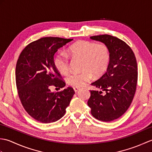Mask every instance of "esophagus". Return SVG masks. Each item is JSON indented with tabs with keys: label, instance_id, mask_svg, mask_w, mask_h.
<instances>
[{
	"label": "esophagus",
	"instance_id": "esophagus-1",
	"mask_svg": "<svg viewBox=\"0 0 152 152\" xmlns=\"http://www.w3.org/2000/svg\"><path fill=\"white\" fill-rule=\"evenodd\" d=\"M74 90L75 92H77V91H78V90H80V88H77V87H75V88H74Z\"/></svg>",
	"mask_w": 152,
	"mask_h": 152
}]
</instances>
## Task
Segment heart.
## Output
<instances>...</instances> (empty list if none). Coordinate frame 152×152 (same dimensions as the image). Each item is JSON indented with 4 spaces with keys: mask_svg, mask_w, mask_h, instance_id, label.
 <instances>
[{
    "mask_svg": "<svg viewBox=\"0 0 152 152\" xmlns=\"http://www.w3.org/2000/svg\"><path fill=\"white\" fill-rule=\"evenodd\" d=\"M69 53L74 57L82 59V72L70 73L66 77L68 84L82 87L93 78L99 76L107 69L110 61V51L104 44H95L87 40L79 41L69 48ZM53 63L58 72L66 74L69 70V57L63 51L58 52Z\"/></svg>",
    "mask_w": 152,
    "mask_h": 152,
    "instance_id": "obj_1",
    "label": "heart"
}]
</instances>
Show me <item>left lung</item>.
<instances>
[{"instance_id": "1", "label": "left lung", "mask_w": 152, "mask_h": 152, "mask_svg": "<svg viewBox=\"0 0 152 152\" xmlns=\"http://www.w3.org/2000/svg\"><path fill=\"white\" fill-rule=\"evenodd\" d=\"M109 48L110 61L106 72L91 85L105 91L90 90L88 104L98 120L111 121L127 110L136 92L138 68L136 57L124 41L108 34L90 37Z\"/></svg>"}]
</instances>
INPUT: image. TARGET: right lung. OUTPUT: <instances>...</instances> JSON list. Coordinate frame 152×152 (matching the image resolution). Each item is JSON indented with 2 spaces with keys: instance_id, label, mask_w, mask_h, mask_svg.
Listing matches in <instances>:
<instances>
[{
  "instance_id": "1",
  "label": "right lung",
  "mask_w": 152,
  "mask_h": 152,
  "mask_svg": "<svg viewBox=\"0 0 152 152\" xmlns=\"http://www.w3.org/2000/svg\"><path fill=\"white\" fill-rule=\"evenodd\" d=\"M72 40L41 38L28 44L19 55L15 67L18 95L25 111L38 121L49 124L60 119L75 93L70 87L58 92L50 90L51 86H65L55 67L53 56Z\"/></svg>"
}]
</instances>
